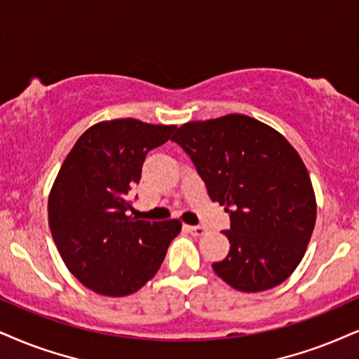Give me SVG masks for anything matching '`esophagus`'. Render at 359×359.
I'll use <instances>...</instances> for the list:
<instances>
[{"label":"esophagus","mask_w":359,"mask_h":359,"mask_svg":"<svg viewBox=\"0 0 359 359\" xmlns=\"http://www.w3.org/2000/svg\"><path fill=\"white\" fill-rule=\"evenodd\" d=\"M187 229L189 233L193 234V236H203V234H206V228L203 226H187Z\"/></svg>","instance_id":"esophagus-1"}]
</instances>
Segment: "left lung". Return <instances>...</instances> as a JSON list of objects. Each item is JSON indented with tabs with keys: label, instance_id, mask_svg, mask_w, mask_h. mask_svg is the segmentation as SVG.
<instances>
[{
	"label": "left lung",
	"instance_id": "left-lung-1",
	"mask_svg": "<svg viewBox=\"0 0 359 359\" xmlns=\"http://www.w3.org/2000/svg\"><path fill=\"white\" fill-rule=\"evenodd\" d=\"M171 140L231 219L229 253L213 263L215 273L245 293L287 280L316 223L315 191L298 151L274 128L236 113L184 123Z\"/></svg>",
	"mask_w": 359,
	"mask_h": 359
}]
</instances>
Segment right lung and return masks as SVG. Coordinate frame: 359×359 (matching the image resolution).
Instances as JSON below:
<instances>
[{"instance_id":"add662e5","label":"right lung","mask_w":359,"mask_h":359,"mask_svg":"<svg viewBox=\"0 0 359 359\" xmlns=\"http://www.w3.org/2000/svg\"><path fill=\"white\" fill-rule=\"evenodd\" d=\"M175 125L123 118L79 136L48 198V223L66 268L95 293H136L165 259L180 219H136L128 191L140 183L149 149L166 143Z\"/></svg>"}]
</instances>
